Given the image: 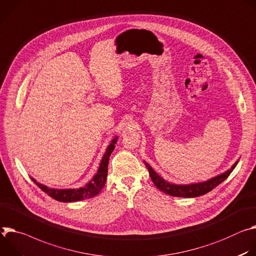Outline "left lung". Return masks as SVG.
I'll return each mask as SVG.
<instances>
[{"instance_id":"8db88e82","label":"left lung","mask_w":256,"mask_h":256,"mask_svg":"<svg viewBox=\"0 0 256 256\" xmlns=\"http://www.w3.org/2000/svg\"><path fill=\"white\" fill-rule=\"evenodd\" d=\"M239 160L231 166L230 170L226 171L224 173L218 175L208 181L200 182V183H193V184H187V185H178V184H173L166 181L162 179L160 175L154 171V168L148 164L146 162H144L146 166L148 168L150 176L156 185L158 189L162 191L166 194H168L171 196H176V197H197L204 194H206L208 192L212 191L214 188H216L218 185H220L222 181H224L226 178L230 176V174L233 172V170L237 166Z\"/></svg>"}]
</instances>
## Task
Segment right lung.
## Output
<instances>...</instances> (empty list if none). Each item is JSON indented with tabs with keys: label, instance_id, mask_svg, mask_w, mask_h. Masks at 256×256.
I'll list each match as a JSON object with an SVG mask.
<instances>
[{
	"label": "right lung",
	"instance_id": "1",
	"mask_svg": "<svg viewBox=\"0 0 256 256\" xmlns=\"http://www.w3.org/2000/svg\"><path fill=\"white\" fill-rule=\"evenodd\" d=\"M118 137H115L112 141L110 146L106 148V150L102 158L100 168L98 170V173L94 175V177L85 186L77 188V189H54L48 188L44 184H40L36 182L34 178L32 180L48 196H50L54 200L62 202H74L86 200V198H92L96 195H98L102 189L104 188L106 180L108 175V158L112 150H115V144H117Z\"/></svg>",
	"mask_w": 256,
	"mask_h": 256
}]
</instances>
